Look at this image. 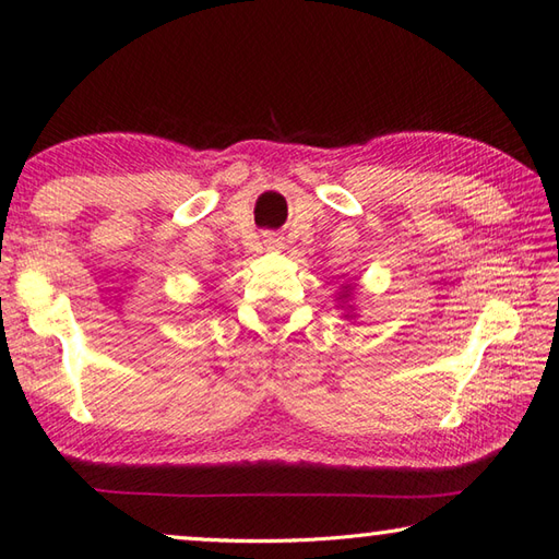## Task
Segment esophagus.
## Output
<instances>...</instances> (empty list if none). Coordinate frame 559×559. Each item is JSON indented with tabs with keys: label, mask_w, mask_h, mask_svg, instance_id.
<instances>
[{
	"label": "esophagus",
	"mask_w": 559,
	"mask_h": 559,
	"mask_svg": "<svg viewBox=\"0 0 559 559\" xmlns=\"http://www.w3.org/2000/svg\"><path fill=\"white\" fill-rule=\"evenodd\" d=\"M265 246L270 250H280V248H284V238L280 234H265Z\"/></svg>",
	"instance_id": "esophagus-1"
}]
</instances>
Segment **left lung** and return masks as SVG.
<instances>
[{
	"mask_svg": "<svg viewBox=\"0 0 559 559\" xmlns=\"http://www.w3.org/2000/svg\"><path fill=\"white\" fill-rule=\"evenodd\" d=\"M347 292H349V289H347V287H345V292H343V294H340V296H345V299H347V296H349V294H347Z\"/></svg>",
	"mask_w": 559,
	"mask_h": 559,
	"instance_id": "obj_1",
	"label": "left lung"
}]
</instances>
